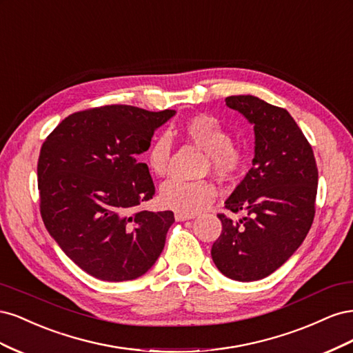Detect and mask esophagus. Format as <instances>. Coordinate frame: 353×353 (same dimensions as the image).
Masks as SVG:
<instances>
[{
	"label": "esophagus",
	"instance_id": "1",
	"mask_svg": "<svg viewBox=\"0 0 353 353\" xmlns=\"http://www.w3.org/2000/svg\"><path fill=\"white\" fill-rule=\"evenodd\" d=\"M196 215L193 213H185V212H175V219L176 221H188V219H193Z\"/></svg>",
	"mask_w": 353,
	"mask_h": 353
}]
</instances>
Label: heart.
Segmentation results:
<instances>
[{"label":"heart","instance_id":"heart-1","mask_svg":"<svg viewBox=\"0 0 353 353\" xmlns=\"http://www.w3.org/2000/svg\"><path fill=\"white\" fill-rule=\"evenodd\" d=\"M179 134L206 152V166L221 178L236 175L243 165V153L230 141V135L215 117L197 114L190 117L179 128ZM170 143L166 135H159L152 141L145 153L148 170L162 176L168 170ZM218 194L216 185L210 179L187 181L172 178L160 188V201L168 209L185 213H197L206 209Z\"/></svg>","mask_w":353,"mask_h":353}]
</instances>
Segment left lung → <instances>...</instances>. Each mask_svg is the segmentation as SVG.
I'll list each match as a JSON object with an SVG mask.
<instances>
[{"label": "left lung", "mask_w": 353, "mask_h": 353, "mask_svg": "<svg viewBox=\"0 0 353 353\" xmlns=\"http://www.w3.org/2000/svg\"><path fill=\"white\" fill-rule=\"evenodd\" d=\"M225 104L253 125L254 157L225 201L245 216L232 222L218 215L222 232L210 253L228 279L256 281L279 270L311 230L318 169L311 144L285 109L253 95H231Z\"/></svg>", "instance_id": "8db88e82"}]
</instances>
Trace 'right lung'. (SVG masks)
Here are the masks:
<instances>
[{
	"instance_id": "right-lung-1",
	"label": "right lung",
	"mask_w": 353,
	"mask_h": 353,
	"mask_svg": "<svg viewBox=\"0 0 353 353\" xmlns=\"http://www.w3.org/2000/svg\"><path fill=\"white\" fill-rule=\"evenodd\" d=\"M176 112L104 105L61 121L41 147L38 190L50 236L103 281L135 280L162 253L174 213L140 210L154 184L140 154Z\"/></svg>"
}]
</instances>
